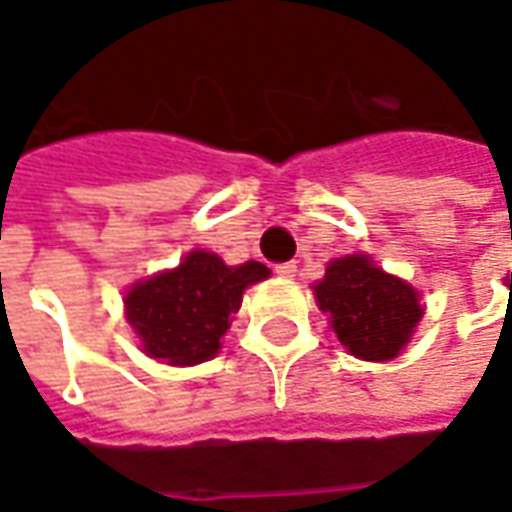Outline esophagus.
<instances>
[{"mask_svg":"<svg viewBox=\"0 0 512 512\" xmlns=\"http://www.w3.org/2000/svg\"><path fill=\"white\" fill-rule=\"evenodd\" d=\"M275 272H278L280 278H295L298 266H295V260H289V263H278V266H275Z\"/></svg>","mask_w":512,"mask_h":512,"instance_id":"obj_1","label":"esophagus"}]
</instances>
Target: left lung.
Segmentation results:
<instances>
[{
	"instance_id": "1",
	"label": "left lung",
	"mask_w": 512,
	"mask_h": 512,
	"mask_svg": "<svg viewBox=\"0 0 512 512\" xmlns=\"http://www.w3.org/2000/svg\"><path fill=\"white\" fill-rule=\"evenodd\" d=\"M315 298L329 312L338 341L364 361L395 358L424 315L410 283L381 272L364 255L332 260Z\"/></svg>"
}]
</instances>
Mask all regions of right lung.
Segmentation results:
<instances>
[{
    "label": "right lung",
    "mask_w": 512,
    "mask_h": 512,
    "mask_svg": "<svg viewBox=\"0 0 512 512\" xmlns=\"http://www.w3.org/2000/svg\"><path fill=\"white\" fill-rule=\"evenodd\" d=\"M263 278L269 269L257 260L226 266L212 252H191L177 269L131 286L125 295L128 323L151 358L174 367L200 364L217 355L243 289Z\"/></svg>",
    "instance_id": "right-lung-1"
}]
</instances>
